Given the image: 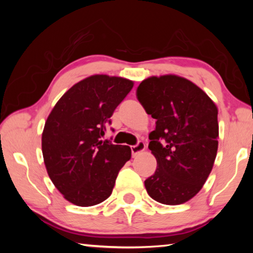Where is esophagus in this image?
Returning a JSON list of instances; mask_svg holds the SVG:
<instances>
[{"label":"esophagus","mask_w":253,"mask_h":253,"mask_svg":"<svg viewBox=\"0 0 253 253\" xmlns=\"http://www.w3.org/2000/svg\"><path fill=\"white\" fill-rule=\"evenodd\" d=\"M145 148H146V146H145V144H144L143 142H139L138 144L135 145V146H131V154H132V156H136L137 154L144 152Z\"/></svg>","instance_id":"esophagus-1"}]
</instances>
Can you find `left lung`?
Wrapping results in <instances>:
<instances>
[{
  "label": "left lung",
  "mask_w": 253,
  "mask_h": 253,
  "mask_svg": "<svg viewBox=\"0 0 253 253\" xmlns=\"http://www.w3.org/2000/svg\"><path fill=\"white\" fill-rule=\"evenodd\" d=\"M137 98L156 119L148 148L157 169L145 181L147 193L162 204L185 203L203 187L215 161L217 107L195 84L175 75L143 80Z\"/></svg>",
  "instance_id": "obj_1"
}]
</instances>
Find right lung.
<instances>
[{
	"mask_svg": "<svg viewBox=\"0 0 253 253\" xmlns=\"http://www.w3.org/2000/svg\"><path fill=\"white\" fill-rule=\"evenodd\" d=\"M134 81L93 75L58 100L42 132V154L49 177L70 203L92 207L108 199L131 149L101 140L114 110Z\"/></svg>",
	"mask_w": 253,
	"mask_h": 253,
	"instance_id": "1",
	"label": "right lung"
}]
</instances>
